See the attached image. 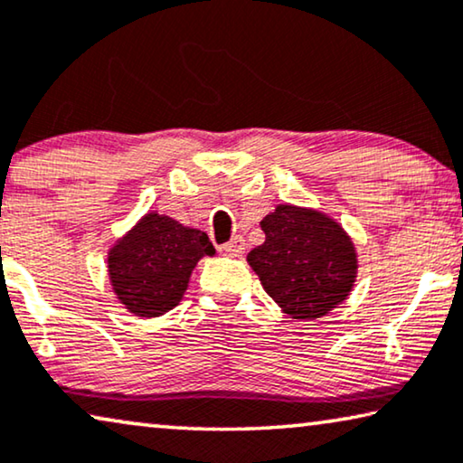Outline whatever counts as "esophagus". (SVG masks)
I'll return each instance as SVG.
<instances>
[{
  "instance_id": "obj_1",
  "label": "esophagus",
  "mask_w": 463,
  "mask_h": 463,
  "mask_svg": "<svg viewBox=\"0 0 463 463\" xmlns=\"http://www.w3.org/2000/svg\"><path fill=\"white\" fill-rule=\"evenodd\" d=\"M244 248H246V242H244L242 236H233L230 242L223 244V250L230 254V257H242Z\"/></svg>"
}]
</instances>
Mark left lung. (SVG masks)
Segmentation results:
<instances>
[{"mask_svg": "<svg viewBox=\"0 0 463 463\" xmlns=\"http://www.w3.org/2000/svg\"><path fill=\"white\" fill-rule=\"evenodd\" d=\"M260 230L265 242L246 260L286 315L317 319L348 298L359 260L353 238L336 219L284 203L263 217Z\"/></svg>", "mask_w": 463, "mask_h": 463, "instance_id": "left-lung-1", "label": "left lung"}]
</instances>
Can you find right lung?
Segmentation results:
<instances>
[{"label":"right lung","mask_w":463,"mask_h":463,"mask_svg":"<svg viewBox=\"0 0 463 463\" xmlns=\"http://www.w3.org/2000/svg\"><path fill=\"white\" fill-rule=\"evenodd\" d=\"M213 254L204 232L150 211L109 248L106 267L112 292L127 311L160 317L184 298L198 260Z\"/></svg>","instance_id":"right-lung-1"}]
</instances>
